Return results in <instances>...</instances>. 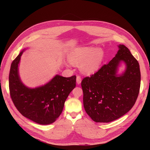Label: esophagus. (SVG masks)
Returning a JSON list of instances; mask_svg holds the SVG:
<instances>
[{"mask_svg":"<svg viewBox=\"0 0 150 150\" xmlns=\"http://www.w3.org/2000/svg\"><path fill=\"white\" fill-rule=\"evenodd\" d=\"M81 80H82V79H81V76H77V77H76V82H77V83L79 84L81 83Z\"/></svg>","mask_w":150,"mask_h":150,"instance_id":"esophagus-1","label":"esophagus"}]
</instances>
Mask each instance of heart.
<instances>
[{
	"instance_id": "1",
	"label": "heart",
	"mask_w": 150,
	"mask_h": 150,
	"mask_svg": "<svg viewBox=\"0 0 150 150\" xmlns=\"http://www.w3.org/2000/svg\"><path fill=\"white\" fill-rule=\"evenodd\" d=\"M104 53L100 48L93 47H78L72 50L69 54V61L78 65L85 74H93L97 71L103 61Z\"/></svg>"
}]
</instances>
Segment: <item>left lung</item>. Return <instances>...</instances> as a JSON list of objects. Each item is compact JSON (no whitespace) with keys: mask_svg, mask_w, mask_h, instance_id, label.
<instances>
[{"mask_svg":"<svg viewBox=\"0 0 150 150\" xmlns=\"http://www.w3.org/2000/svg\"><path fill=\"white\" fill-rule=\"evenodd\" d=\"M115 57L90 77L81 81L86 113L94 121L109 122L128 112L139 92L141 73L138 61L124 45H119ZM124 61L127 69L116 76L117 67Z\"/></svg>","mask_w":150,"mask_h":150,"instance_id":"8db88e82","label":"left lung"}]
</instances>
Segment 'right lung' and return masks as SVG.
Here are the masks:
<instances>
[{
	"mask_svg": "<svg viewBox=\"0 0 150 150\" xmlns=\"http://www.w3.org/2000/svg\"><path fill=\"white\" fill-rule=\"evenodd\" d=\"M22 51L11 64L8 77L11 98L21 114L40 125L51 124L60 116L64 103L76 87V76L57 75L46 85L29 89L21 83L18 74Z\"/></svg>",
	"mask_w": 150,
	"mask_h": 150,
	"instance_id": "right-lung-1",
	"label": "right lung"
}]
</instances>
